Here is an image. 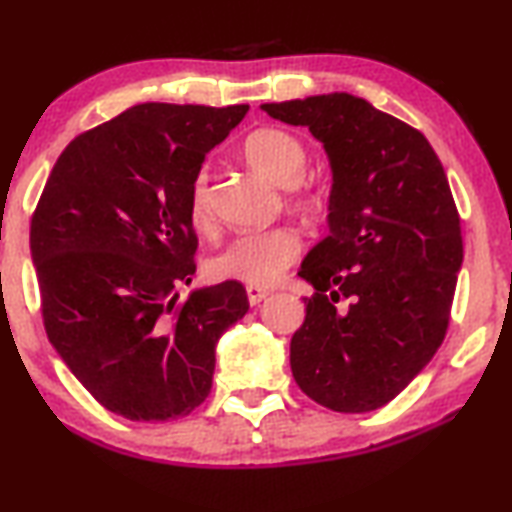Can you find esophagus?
<instances>
[{
  "mask_svg": "<svg viewBox=\"0 0 512 512\" xmlns=\"http://www.w3.org/2000/svg\"><path fill=\"white\" fill-rule=\"evenodd\" d=\"M246 292H248V301H250V306L262 304V301L271 294L269 290H266V287H259V285H248V287H246Z\"/></svg>",
  "mask_w": 512,
  "mask_h": 512,
  "instance_id": "1",
  "label": "esophagus"
}]
</instances>
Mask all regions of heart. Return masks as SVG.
Here are the masks:
<instances>
[{
	"instance_id": "heart-1",
	"label": "heart",
	"mask_w": 512,
	"mask_h": 512,
	"mask_svg": "<svg viewBox=\"0 0 512 512\" xmlns=\"http://www.w3.org/2000/svg\"><path fill=\"white\" fill-rule=\"evenodd\" d=\"M243 155L259 176L276 185L292 187L304 178L306 148L285 129H257L243 143ZM187 215L197 229L211 227V183L206 169H199L192 178ZM299 253L301 236L290 227L246 232L234 236L227 246L206 259V276L211 280H239L246 285H271L283 276Z\"/></svg>"
}]
</instances>
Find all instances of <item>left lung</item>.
<instances>
[{
	"label": "left lung",
	"instance_id": "left-lung-1",
	"mask_svg": "<svg viewBox=\"0 0 512 512\" xmlns=\"http://www.w3.org/2000/svg\"><path fill=\"white\" fill-rule=\"evenodd\" d=\"M308 127L331 167L329 236L299 276L315 287L290 343L292 376L320 406L366 413L431 362L462 269L459 213L434 148L366 99L331 92L262 104ZM350 298L348 309H336Z\"/></svg>",
	"mask_w": 512,
	"mask_h": 512
}]
</instances>
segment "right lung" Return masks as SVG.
<instances>
[{
	"label": "right lung",
	"instance_id": "1",
	"mask_svg": "<svg viewBox=\"0 0 512 512\" xmlns=\"http://www.w3.org/2000/svg\"><path fill=\"white\" fill-rule=\"evenodd\" d=\"M248 109L136 104L64 148L32 215L48 341L127 420L190 415L211 392L220 336L248 313L236 280L176 292L197 271L192 178Z\"/></svg>",
	"mask_w": 512,
	"mask_h": 512
}]
</instances>
